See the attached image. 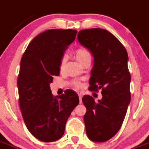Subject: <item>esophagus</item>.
<instances>
[{"label":"esophagus","instance_id":"34e87169","mask_svg":"<svg viewBox=\"0 0 149 149\" xmlns=\"http://www.w3.org/2000/svg\"><path fill=\"white\" fill-rule=\"evenodd\" d=\"M78 96H79V98H80V102L81 103L82 102V97H83V95H82L81 93H79Z\"/></svg>","mask_w":149,"mask_h":149}]
</instances>
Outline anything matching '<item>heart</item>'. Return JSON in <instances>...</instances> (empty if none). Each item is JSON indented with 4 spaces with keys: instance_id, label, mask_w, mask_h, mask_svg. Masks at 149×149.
I'll list each match as a JSON object with an SVG mask.
<instances>
[{
    "instance_id": "b5f03b06",
    "label": "heart",
    "mask_w": 149,
    "mask_h": 149,
    "mask_svg": "<svg viewBox=\"0 0 149 149\" xmlns=\"http://www.w3.org/2000/svg\"><path fill=\"white\" fill-rule=\"evenodd\" d=\"M74 55L75 56L76 59L80 62L81 64H83L85 61H86L87 60H90L91 59V54L90 52H88V50H87L86 49L83 47H80L77 48V49L74 51ZM65 63H66V57L63 56L62 57V58L61 59L60 61V69H62L64 66ZM74 86L76 87H80L81 84L78 82H74Z\"/></svg>"
}]
</instances>
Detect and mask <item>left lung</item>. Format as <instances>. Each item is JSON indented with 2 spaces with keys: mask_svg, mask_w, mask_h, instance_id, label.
<instances>
[{
  "mask_svg": "<svg viewBox=\"0 0 149 149\" xmlns=\"http://www.w3.org/2000/svg\"><path fill=\"white\" fill-rule=\"evenodd\" d=\"M77 39L93 56L88 89L101 90L102 95L97 102L89 95L82 99L86 107L83 118L86 134L91 141L105 142L119 131L131 100L128 54L120 41L107 30H82Z\"/></svg>",
  "mask_w": 149,
  "mask_h": 149,
  "instance_id": "left-lung-1",
  "label": "left lung"
}]
</instances>
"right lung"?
I'll use <instances>...</instances> for the list:
<instances>
[{
	"label": "right lung",
	"instance_id": "1",
	"mask_svg": "<svg viewBox=\"0 0 149 149\" xmlns=\"http://www.w3.org/2000/svg\"><path fill=\"white\" fill-rule=\"evenodd\" d=\"M77 33L72 29L44 31L30 42L21 58L17 79L19 107L28 130L42 142L60 139L68 118L79 104L78 95L73 91L55 97L49 87L53 77L60 74L63 52Z\"/></svg>",
	"mask_w": 149,
	"mask_h": 149
}]
</instances>
